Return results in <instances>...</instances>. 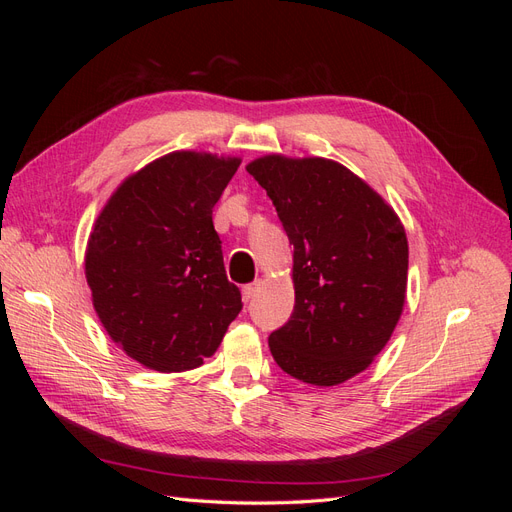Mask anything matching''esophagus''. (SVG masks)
I'll list each match as a JSON object with an SVG mask.
<instances>
[{"mask_svg": "<svg viewBox=\"0 0 512 512\" xmlns=\"http://www.w3.org/2000/svg\"><path fill=\"white\" fill-rule=\"evenodd\" d=\"M258 290H260V282H254V284H247V286H243V301L245 303H250L256 294H258Z\"/></svg>", "mask_w": 512, "mask_h": 512, "instance_id": "esophagus-1", "label": "esophagus"}]
</instances>
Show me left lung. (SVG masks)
I'll return each mask as SVG.
<instances>
[{"label": "left lung", "mask_w": 512, "mask_h": 512, "mask_svg": "<svg viewBox=\"0 0 512 512\" xmlns=\"http://www.w3.org/2000/svg\"><path fill=\"white\" fill-rule=\"evenodd\" d=\"M294 245V309L269 337L275 363L312 386L365 371L404 312L408 239L395 209L344 164L269 153L245 166Z\"/></svg>", "instance_id": "8db88e82"}]
</instances>
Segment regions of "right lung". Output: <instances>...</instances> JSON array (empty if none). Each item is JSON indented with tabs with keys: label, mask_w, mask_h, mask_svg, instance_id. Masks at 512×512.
<instances>
[{
	"label": "right lung",
	"mask_w": 512,
	"mask_h": 512,
	"mask_svg": "<svg viewBox=\"0 0 512 512\" xmlns=\"http://www.w3.org/2000/svg\"><path fill=\"white\" fill-rule=\"evenodd\" d=\"M241 158L173 151L123 179L89 232L85 277L108 337L160 374L196 369L241 312L213 207Z\"/></svg>",
	"instance_id": "right-lung-1"
}]
</instances>
